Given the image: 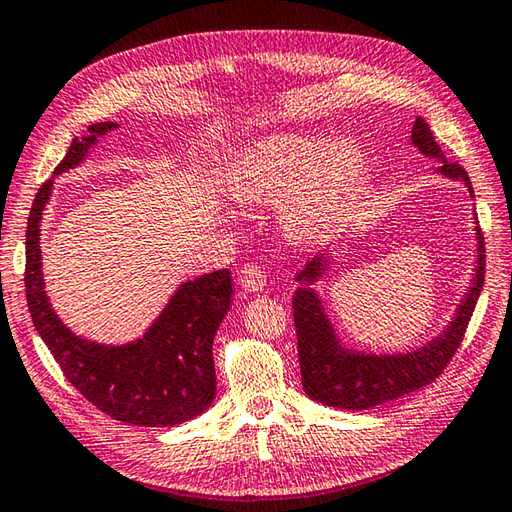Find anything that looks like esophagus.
<instances>
[{
	"label": "esophagus",
	"instance_id": "1",
	"mask_svg": "<svg viewBox=\"0 0 512 512\" xmlns=\"http://www.w3.org/2000/svg\"><path fill=\"white\" fill-rule=\"evenodd\" d=\"M239 282L244 288H248V291H262V288L266 286V271L262 264L257 262H248L241 266L239 271Z\"/></svg>",
	"mask_w": 512,
	"mask_h": 512
}]
</instances>
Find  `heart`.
<instances>
[{
  "label": "heart",
  "mask_w": 512,
  "mask_h": 512,
  "mask_svg": "<svg viewBox=\"0 0 512 512\" xmlns=\"http://www.w3.org/2000/svg\"><path fill=\"white\" fill-rule=\"evenodd\" d=\"M365 167V154L353 138L324 145L320 138L277 134L241 156L230 174V190L239 201L277 199L284 203L288 226L300 232L320 230L345 203Z\"/></svg>",
  "instance_id": "b5f03b06"
}]
</instances>
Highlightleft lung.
Segmentation results:
<instances>
[{
  "label": "left lung",
  "mask_w": 512,
  "mask_h": 512,
  "mask_svg": "<svg viewBox=\"0 0 512 512\" xmlns=\"http://www.w3.org/2000/svg\"><path fill=\"white\" fill-rule=\"evenodd\" d=\"M412 143L423 154L443 161L441 172L450 176V179H461L472 194L468 172L463 170V165L445 159L430 125L423 118H416ZM477 239L479 248L475 282H472L470 293L459 306L457 318L452 320L443 336L432 340L423 349L405 353V356H362V353L342 351L336 336H333L327 315L322 311L318 295L311 288H297L293 295V318L297 333V353H300L302 387L306 396L329 407H340V410H367V407L394 401V398H401L414 392V389L434 383L461 347L483 288L486 248H483L481 228H477ZM320 271H324V264L320 257H315L297 275V280L313 282Z\"/></svg>",
  "instance_id": "8db88e82"
}]
</instances>
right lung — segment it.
<instances>
[{
    "mask_svg": "<svg viewBox=\"0 0 512 512\" xmlns=\"http://www.w3.org/2000/svg\"><path fill=\"white\" fill-rule=\"evenodd\" d=\"M116 123L89 125L85 138H73L55 174L76 167L96 138ZM53 181L42 183L26 226V302L31 320L69 383L118 421L170 427L208 410L217 394L212 340L230 309L228 268L185 282L165 306L161 318L141 340L105 347L71 333L53 313L44 293L40 257V219Z\"/></svg>",
    "mask_w": 512,
    "mask_h": 512,
    "instance_id": "obj_1",
    "label": "right lung"
}]
</instances>
